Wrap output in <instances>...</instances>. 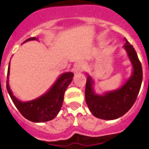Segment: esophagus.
<instances>
[{"label":"esophagus","mask_w":149,"mask_h":149,"mask_svg":"<svg viewBox=\"0 0 149 149\" xmlns=\"http://www.w3.org/2000/svg\"><path fill=\"white\" fill-rule=\"evenodd\" d=\"M84 69V65L81 62H77L74 67V74H78L81 72H83Z\"/></svg>","instance_id":"obj_1"}]
</instances>
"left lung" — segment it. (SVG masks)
I'll return each mask as SVG.
<instances>
[{
	"label": "left lung",
	"instance_id": "left-lung-1",
	"mask_svg": "<svg viewBox=\"0 0 149 149\" xmlns=\"http://www.w3.org/2000/svg\"><path fill=\"white\" fill-rule=\"evenodd\" d=\"M123 46L130 60L133 71L130 77L117 90L103 94H96L93 79L87 74L85 99L89 109L94 116L103 120H114L122 117L131 109L136 100L142 81V68L135 49L124 38Z\"/></svg>",
	"mask_w": 149,
	"mask_h": 149
}]
</instances>
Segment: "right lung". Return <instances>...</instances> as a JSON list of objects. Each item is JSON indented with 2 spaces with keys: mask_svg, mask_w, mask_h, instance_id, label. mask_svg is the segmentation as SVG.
<instances>
[{
  "mask_svg": "<svg viewBox=\"0 0 149 149\" xmlns=\"http://www.w3.org/2000/svg\"><path fill=\"white\" fill-rule=\"evenodd\" d=\"M30 40H38V38H29L23 42V44ZM10 66V62L9 63L7 72V89L13 102L22 115L30 121L35 123L49 121L55 118L62 108L64 93L72 82L74 74L71 72L62 74L45 93L35 100L23 102L14 96L10 90L9 85Z\"/></svg>",
  "mask_w": 149,
  "mask_h": 149,
  "instance_id": "obj_1",
  "label": "right lung"
}]
</instances>
